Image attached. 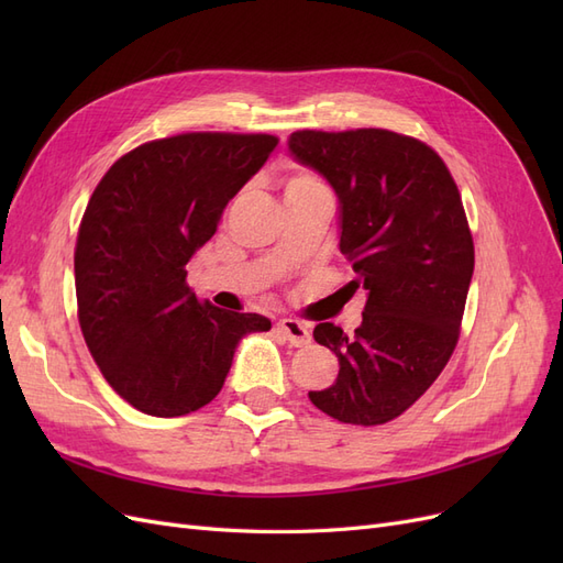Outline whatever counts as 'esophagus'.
<instances>
[{
    "label": "esophagus",
    "mask_w": 563,
    "mask_h": 563,
    "mask_svg": "<svg viewBox=\"0 0 563 563\" xmlns=\"http://www.w3.org/2000/svg\"><path fill=\"white\" fill-rule=\"evenodd\" d=\"M277 329L284 333V338L294 347H305V345L310 343V331L298 319H279L277 321Z\"/></svg>",
    "instance_id": "1"
}]
</instances>
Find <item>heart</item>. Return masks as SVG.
Here are the masks:
<instances>
[{
	"mask_svg": "<svg viewBox=\"0 0 563 563\" xmlns=\"http://www.w3.org/2000/svg\"><path fill=\"white\" fill-rule=\"evenodd\" d=\"M319 192H327V187H323V183L317 176H312L308 172H296L291 176H286V180L282 185L284 201L312 197V195H319Z\"/></svg>",
	"mask_w": 563,
	"mask_h": 563,
	"instance_id": "b5f03b06",
	"label": "heart"
}]
</instances>
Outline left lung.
Returning <instances> with one entry per match:
<instances>
[{
  "mask_svg": "<svg viewBox=\"0 0 563 563\" xmlns=\"http://www.w3.org/2000/svg\"><path fill=\"white\" fill-rule=\"evenodd\" d=\"M288 152L333 187L347 286L366 294L354 335L314 327L340 371L310 401L340 422L383 424L428 391L455 350L474 272L463 199L437 152L395 131H296Z\"/></svg>",
  "mask_w": 563,
  "mask_h": 563,
  "instance_id": "8db88e82",
  "label": "left lung"
}]
</instances>
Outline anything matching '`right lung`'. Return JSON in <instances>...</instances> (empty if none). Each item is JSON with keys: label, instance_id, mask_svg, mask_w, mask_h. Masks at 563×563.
<instances>
[{"label": "right lung", "instance_id": "obj_1", "mask_svg": "<svg viewBox=\"0 0 563 563\" xmlns=\"http://www.w3.org/2000/svg\"><path fill=\"white\" fill-rule=\"evenodd\" d=\"M277 143L265 133L152 141L114 162L89 199L75 249L79 327L106 380L147 416L207 406L240 340L272 327L201 302L185 277Z\"/></svg>", "mask_w": 563, "mask_h": 563}]
</instances>
